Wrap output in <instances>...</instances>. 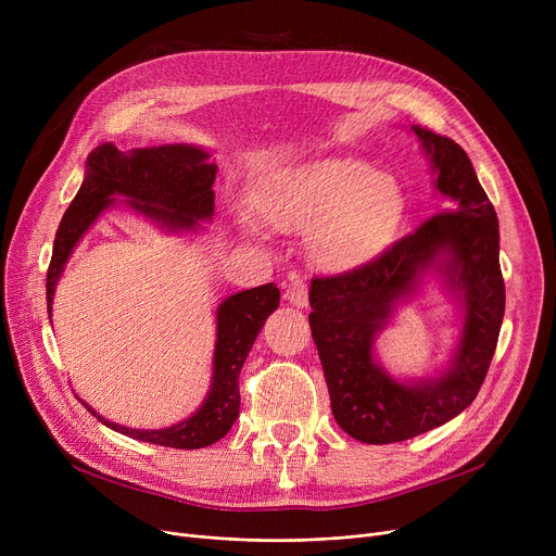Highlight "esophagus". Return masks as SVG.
Returning a JSON list of instances; mask_svg holds the SVG:
<instances>
[{
	"instance_id": "obj_1",
	"label": "esophagus",
	"mask_w": 556,
	"mask_h": 556,
	"mask_svg": "<svg viewBox=\"0 0 556 556\" xmlns=\"http://www.w3.org/2000/svg\"><path fill=\"white\" fill-rule=\"evenodd\" d=\"M283 298H286L290 304H293L295 308L308 306V286H306V281L298 279V275L290 277V283L286 286Z\"/></svg>"
}]
</instances>
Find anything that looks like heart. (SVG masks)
<instances>
[{
	"mask_svg": "<svg viewBox=\"0 0 556 556\" xmlns=\"http://www.w3.org/2000/svg\"><path fill=\"white\" fill-rule=\"evenodd\" d=\"M248 204L261 225L308 237L317 268L352 275L386 250L403 214V189L363 160L325 157L258 175Z\"/></svg>",
	"mask_w": 556,
	"mask_h": 556,
	"instance_id": "heart-1",
	"label": "heart"
}]
</instances>
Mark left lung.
I'll return each mask as SVG.
<instances>
[{"mask_svg": "<svg viewBox=\"0 0 556 556\" xmlns=\"http://www.w3.org/2000/svg\"><path fill=\"white\" fill-rule=\"evenodd\" d=\"M446 210L367 268L313 279L308 325L338 426L365 444H394L444 426L473 403L505 315L498 216L476 168L448 137L410 126ZM432 274L454 300L460 333L446 368L396 379L375 356V338Z\"/></svg>", "mask_w": 556, "mask_h": 556, "instance_id": "obj_1", "label": "left lung"}]
</instances>
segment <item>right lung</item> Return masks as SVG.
<instances>
[{
  "instance_id": "obj_1",
  "label": "right lung",
  "mask_w": 556,
  "mask_h": 556,
  "mask_svg": "<svg viewBox=\"0 0 556 556\" xmlns=\"http://www.w3.org/2000/svg\"><path fill=\"white\" fill-rule=\"evenodd\" d=\"M212 153L193 143H164L119 151L112 141L87 155L83 185L55 231L47 270V313L51 319L55 286L80 239L108 210L126 207L170 233H195L214 216V180L218 166ZM279 306V288L266 283L225 298L216 308V344L210 392L198 410L166 428L141 430L108 421L94 407L83 405L103 426L139 442L168 448H204L223 440L239 417V374L250 349Z\"/></svg>"
}]
</instances>
